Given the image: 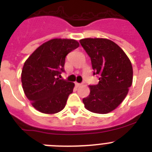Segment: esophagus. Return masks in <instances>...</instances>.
<instances>
[{"label":"esophagus","instance_id":"obj_1","mask_svg":"<svg viewBox=\"0 0 152 152\" xmlns=\"http://www.w3.org/2000/svg\"><path fill=\"white\" fill-rule=\"evenodd\" d=\"M81 85H82L81 84H79V83H77V82H75V86H76L77 88H80Z\"/></svg>","mask_w":152,"mask_h":152}]
</instances>
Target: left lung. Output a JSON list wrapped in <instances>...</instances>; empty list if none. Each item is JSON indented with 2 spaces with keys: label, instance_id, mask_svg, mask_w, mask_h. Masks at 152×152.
<instances>
[{
  "label": "left lung",
  "instance_id": "8db88e82",
  "mask_svg": "<svg viewBox=\"0 0 152 152\" xmlns=\"http://www.w3.org/2000/svg\"><path fill=\"white\" fill-rule=\"evenodd\" d=\"M80 43L91 58L94 75L99 76V83L89 86V96L83 99L84 107L95 113H110L123 101L132 84L131 61L117 44L107 39H82Z\"/></svg>",
  "mask_w": 152,
  "mask_h": 152
}]
</instances>
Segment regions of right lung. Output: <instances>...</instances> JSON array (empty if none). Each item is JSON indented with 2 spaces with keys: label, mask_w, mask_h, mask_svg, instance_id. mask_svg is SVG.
Wrapping results in <instances>:
<instances>
[{
  "label": "right lung",
  "mask_w": 152,
  "mask_h": 152,
  "mask_svg": "<svg viewBox=\"0 0 152 152\" xmlns=\"http://www.w3.org/2000/svg\"><path fill=\"white\" fill-rule=\"evenodd\" d=\"M78 46V42L72 39H52L39 46L25 61L21 73L23 89L36 110L55 114L64 108L75 84L58 76L64 72L67 55Z\"/></svg>",
  "instance_id": "1"
}]
</instances>
